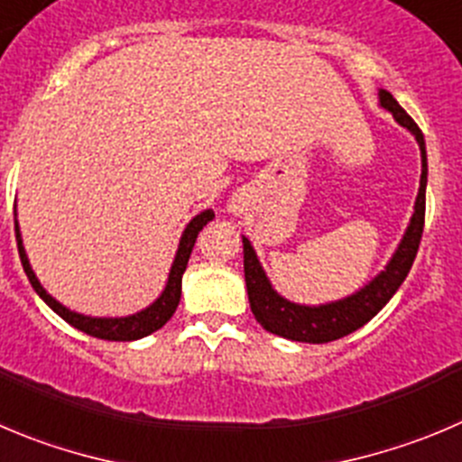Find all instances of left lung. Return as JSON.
Segmentation results:
<instances>
[{"mask_svg": "<svg viewBox=\"0 0 462 462\" xmlns=\"http://www.w3.org/2000/svg\"><path fill=\"white\" fill-rule=\"evenodd\" d=\"M379 104L388 113H393L394 120L411 131L415 135L417 144H420L421 153V177H420V192L415 199V210H412L411 224L406 226L402 243L394 249L393 258L388 265L379 272L372 281H367L363 288L356 290L354 294H346L342 300L328 301V304L319 306H306L294 304V301L285 300L274 290V285L267 279L265 270H263L261 261H258L256 252H254L249 238L243 236V254H245V281H247V294L249 306H252L254 318L258 319L265 331L274 333V336L288 337L294 342H313V345H322V342L337 340L363 324L370 322L397 292L399 285L411 272L412 261L420 249L421 231H424V206H426V144L424 135H421L420 126L412 122V117L403 111L388 90H379Z\"/></svg>", "mask_w": 462, "mask_h": 462, "instance_id": "8db88e82", "label": "left lung"}]
</instances>
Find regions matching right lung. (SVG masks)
<instances>
[{
    "instance_id": "1",
    "label": "right lung",
    "mask_w": 462,
    "mask_h": 462,
    "mask_svg": "<svg viewBox=\"0 0 462 462\" xmlns=\"http://www.w3.org/2000/svg\"><path fill=\"white\" fill-rule=\"evenodd\" d=\"M17 215V210H15ZM215 217V213L210 208L201 210L199 215L188 222V226L183 228L181 240H179V249H177V256H174L172 267H170V274H168V283L162 288L161 297L156 301L147 306V309L138 310L134 315H126V318H90V315H81L77 310H69L68 306H63L60 301H56L50 292L41 285L38 281L36 272L31 270V263L26 258L24 252V245H22V234H20V224L15 219V238H17V252H20V261L22 267H24L26 276H29L31 285L41 294V300L54 310L56 315L65 319L68 324H72L74 328L79 331L88 333L92 337H99V340H116V342H131V340H140V337L149 336V333L158 331L162 324L168 322L170 318L174 315L177 310L179 300H181V279H183V272H186L188 265V258H190L192 247L197 243V236H199L201 228Z\"/></svg>"
}]
</instances>
